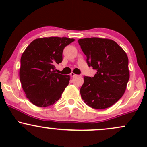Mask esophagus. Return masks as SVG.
<instances>
[{
    "label": "esophagus",
    "instance_id": "esophagus-1",
    "mask_svg": "<svg viewBox=\"0 0 147 147\" xmlns=\"http://www.w3.org/2000/svg\"><path fill=\"white\" fill-rule=\"evenodd\" d=\"M70 76H71V77H75L76 75L74 72H71V73H70Z\"/></svg>",
    "mask_w": 147,
    "mask_h": 147
}]
</instances>
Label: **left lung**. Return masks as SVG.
Instances as JSON below:
<instances>
[{
    "label": "left lung",
    "mask_w": 147,
    "mask_h": 147,
    "mask_svg": "<svg viewBox=\"0 0 147 147\" xmlns=\"http://www.w3.org/2000/svg\"><path fill=\"white\" fill-rule=\"evenodd\" d=\"M94 77H84L80 89L84 102L91 108L104 109L113 105L125 92L129 79V59L116 42L97 37L78 40Z\"/></svg>",
    "instance_id": "1"
}]
</instances>
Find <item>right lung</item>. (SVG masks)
<instances>
[{
  "label": "right lung",
  "instance_id": "1",
  "mask_svg": "<svg viewBox=\"0 0 147 147\" xmlns=\"http://www.w3.org/2000/svg\"><path fill=\"white\" fill-rule=\"evenodd\" d=\"M75 41L66 37H45L34 40L21 58L20 81L27 98L39 107L55 104L68 85L70 75L57 72L66 45Z\"/></svg>",
  "mask_w": 147,
  "mask_h": 147
}]
</instances>
